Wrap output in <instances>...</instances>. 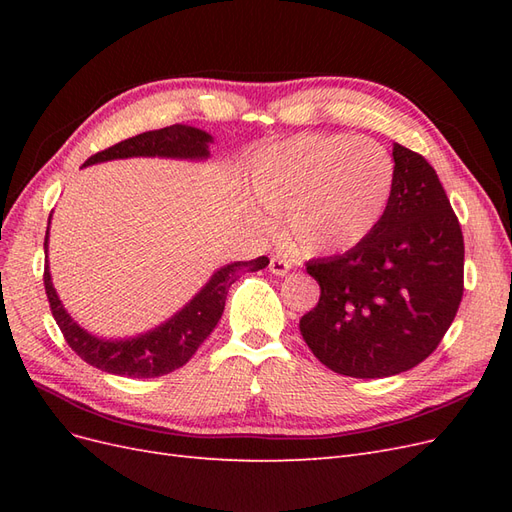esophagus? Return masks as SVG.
<instances>
[{
  "label": "esophagus",
  "mask_w": 512,
  "mask_h": 512,
  "mask_svg": "<svg viewBox=\"0 0 512 512\" xmlns=\"http://www.w3.org/2000/svg\"><path fill=\"white\" fill-rule=\"evenodd\" d=\"M292 269V262L286 256H273L269 262V271L277 277H284Z\"/></svg>",
  "instance_id": "1"
}]
</instances>
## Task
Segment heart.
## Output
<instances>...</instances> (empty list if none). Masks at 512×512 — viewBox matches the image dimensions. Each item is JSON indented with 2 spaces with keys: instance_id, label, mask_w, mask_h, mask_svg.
Listing matches in <instances>:
<instances>
[{
  "instance_id": "heart-1",
  "label": "heart",
  "mask_w": 512,
  "mask_h": 512,
  "mask_svg": "<svg viewBox=\"0 0 512 512\" xmlns=\"http://www.w3.org/2000/svg\"><path fill=\"white\" fill-rule=\"evenodd\" d=\"M395 183L391 153L371 138L303 134L262 149L250 192L282 215L286 237L305 254H337L359 245L380 222ZM256 220L265 224L262 213Z\"/></svg>"
}]
</instances>
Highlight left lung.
Returning a JSON list of instances; mask_svg holds the SVG:
<instances>
[{
	"label": "left lung",
	"instance_id": "1",
	"mask_svg": "<svg viewBox=\"0 0 512 512\" xmlns=\"http://www.w3.org/2000/svg\"><path fill=\"white\" fill-rule=\"evenodd\" d=\"M380 222L342 256L309 260L320 301L299 329L335 374L386 378L423 363L463 297V235L433 166L395 143Z\"/></svg>",
	"mask_w": 512,
	"mask_h": 512
}]
</instances>
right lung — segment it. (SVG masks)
<instances>
[{"instance_id":"obj_1","label":"right lung","mask_w":512,"mask_h":512,"mask_svg":"<svg viewBox=\"0 0 512 512\" xmlns=\"http://www.w3.org/2000/svg\"><path fill=\"white\" fill-rule=\"evenodd\" d=\"M209 143L211 136L207 132L175 123V126L149 130L138 136L126 138V141H121L104 151H98L83 166L136 156L200 160L209 156ZM46 241H49V228H46L44 247ZM267 265L269 258L260 256L256 260L232 262V265L222 267L218 273H213L209 284L200 290L179 314L164 322L162 327L153 329L141 337L123 339V342H106V339L89 335L68 316L53 288L49 262L44 265V290L57 327L64 333L68 346L79 354L85 363L115 376L156 378L183 367L192 359L200 344L211 335L215 324L222 318L228 288L230 284H235L239 273L243 269L260 271Z\"/></svg>"}]
</instances>
